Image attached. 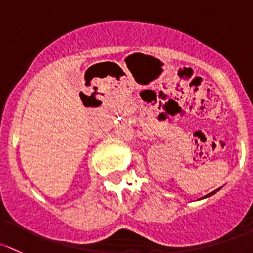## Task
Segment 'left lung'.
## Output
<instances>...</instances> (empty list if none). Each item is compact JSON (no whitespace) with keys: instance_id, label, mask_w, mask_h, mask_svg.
I'll use <instances>...</instances> for the list:
<instances>
[{"instance_id":"left-lung-1","label":"left lung","mask_w":253,"mask_h":253,"mask_svg":"<svg viewBox=\"0 0 253 253\" xmlns=\"http://www.w3.org/2000/svg\"><path fill=\"white\" fill-rule=\"evenodd\" d=\"M220 189V188H218V189H216V190H213V191H211V193H210V194H207V195L206 196H204V198H207V196H211V195H213V194L214 193H216V191L217 190H219Z\"/></svg>"}]
</instances>
